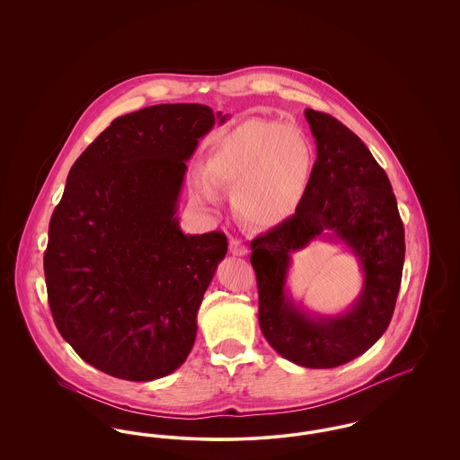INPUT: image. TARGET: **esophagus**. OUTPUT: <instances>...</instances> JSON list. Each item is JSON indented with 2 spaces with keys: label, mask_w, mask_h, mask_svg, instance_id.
<instances>
[{
  "label": "esophagus",
  "mask_w": 460,
  "mask_h": 460,
  "mask_svg": "<svg viewBox=\"0 0 460 460\" xmlns=\"http://www.w3.org/2000/svg\"><path fill=\"white\" fill-rule=\"evenodd\" d=\"M229 250H231V253L236 255V257H246V255H248V248H246L240 240H236V238H233V240L229 241Z\"/></svg>",
  "instance_id": "34e87169"
}]
</instances>
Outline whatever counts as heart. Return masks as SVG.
<instances>
[{
    "mask_svg": "<svg viewBox=\"0 0 460 460\" xmlns=\"http://www.w3.org/2000/svg\"><path fill=\"white\" fill-rule=\"evenodd\" d=\"M312 146L304 131L274 120L252 119L226 132L197 182V198L217 203L216 186L236 188V208L253 226L288 219L305 191Z\"/></svg>",
    "mask_w": 460,
    "mask_h": 460,
    "instance_id": "obj_1",
    "label": "heart"
}]
</instances>
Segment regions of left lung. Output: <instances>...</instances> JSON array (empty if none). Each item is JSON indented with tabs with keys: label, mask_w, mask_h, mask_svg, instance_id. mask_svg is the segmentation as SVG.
Listing matches in <instances>:
<instances>
[{
	"label": "left lung",
	"mask_w": 460,
	"mask_h": 460,
	"mask_svg": "<svg viewBox=\"0 0 460 460\" xmlns=\"http://www.w3.org/2000/svg\"><path fill=\"white\" fill-rule=\"evenodd\" d=\"M317 160L295 214L252 241L259 286V324L269 345L289 362L338 367L388 328L402 281L405 234L386 172L362 139L323 111L306 109ZM315 237L341 240L358 259L365 285L355 305L315 316L285 289L290 253Z\"/></svg>",
	"instance_id": "left-lung-1"
}]
</instances>
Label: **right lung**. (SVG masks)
Masks as SVG:
<instances>
[{
  "mask_svg": "<svg viewBox=\"0 0 460 460\" xmlns=\"http://www.w3.org/2000/svg\"><path fill=\"white\" fill-rule=\"evenodd\" d=\"M226 119L198 103L137 110L72 165L49 220L44 278L57 329L93 367L154 381L193 349L227 238L184 234L177 201L198 141Z\"/></svg>",
  "mask_w": 460,
  "mask_h": 460,
  "instance_id": "1",
  "label": "right lung"
}]
</instances>
